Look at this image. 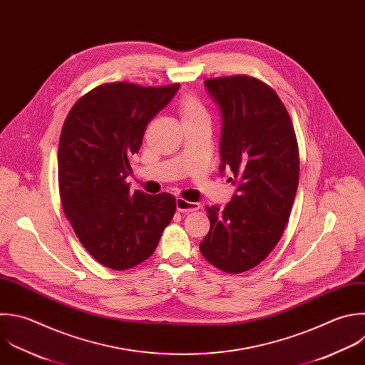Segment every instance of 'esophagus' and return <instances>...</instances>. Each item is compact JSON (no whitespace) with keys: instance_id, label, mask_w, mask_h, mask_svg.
Instances as JSON below:
<instances>
[{"instance_id":"1","label":"esophagus","mask_w":365,"mask_h":365,"mask_svg":"<svg viewBox=\"0 0 365 365\" xmlns=\"http://www.w3.org/2000/svg\"><path fill=\"white\" fill-rule=\"evenodd\" d=\"M175 202H177V210L180 212H191V211H197L200 208V204L185 201L184 198H177Z\"/></svg>"}]
</instances>
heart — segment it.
<instances>
[{
	"label": "heart",
	"mask_w": 365,
	"mask_h": 365,
	"mask_svg": "<svg viewBox=\"0 0 365 365\" xmlns=\"http://www.w3.org/2000/svg\"><path fill=\"white\" fill-rule=\"evenodd\" d=\"M178 114L184 123L208 120V114L202 103L192 94H185L178 101Z\"/></svg>",
	"instance_id": "obj_1"
}]
</instances>
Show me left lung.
<instances>
[{
    "label": "left lung",
    "mask_w": 365,
    "mask_h": 365,
    "mask_svg": "<svg viewBox=\"0 0 365 365\" xmlns=\"http://www.w3.org/2000/svg\"><path fill=\"white\" fill-rule=\"evenodd\" d=\"M221 113L220 173L237 190L220 210L207 205L210 231L204 258L230 274L257 267L274 250L295 198L299 157L287 108L262 81L230 76L204 81Z\"/></svg>",
    "instance_id": "1"
}]
</instances>
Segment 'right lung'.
Masks as SVG:
<instances>
[{
	"mask_svg": "<svg viewBox=\"0 0 365 365\" xmlns=\"http://www.w3.org/2000/svg\"><path fill=\"white\" fill-rule=\"evenodd\" d=\"M180 84H103L68 113L58 144V187L80 242L103 265L123 271L145 261L175 212V198L130 191V157L148 123Z\"/></svg>",
	"mask_w": 365,
	"mask_h": 365,
	"instance_id": "1",
	"label": "right lung"
}]
</instances>
